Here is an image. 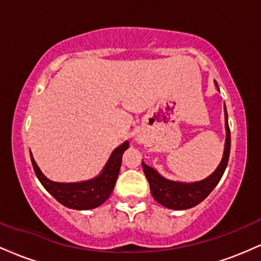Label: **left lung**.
<instances>
[{
  "mask_svg": "<svg viewBox=\"0 0 261 261\" xmlns=\"http://www.w3.org/2000/svg\"><path fill=\"white\" fill-rule=\"evenodd\" d=\"M216 83V82H215ZM218 89V86L216 83ZM224 120H226V142H224V152L221 163L217 169L206 179L195 182L173 181L163 178L158 174L157 170L151 168L142 162L143 172L147 178L149 189L153 199L164 207L172 210H187L199 205L210 195L218 181L222 178L227 164H228L230 151V131L228 126V115H227L226 106H224Z\"/></svg>",
  "mask_w": 261,
  "mask_h": 261,
  "instance_id": "8db88e82",
  "label": "left lung"
}]
</instances>
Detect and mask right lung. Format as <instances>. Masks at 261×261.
Instances as JSON below:
<instances>
[{"instance_id":"right-lung-1","label":"right lung","mask_w":261,"mask_h":261,"mask_svg":"<svg viewBox=\"0 0 261 261\" xmlns=\"http://www.w3.org/2000/svg\"><path fill=\"white\" fill-rule=\"evenodd\" d=\"M127 148L128 142L125 141L118 148L114 149L99 175L91 180L81 182H56L49 180L39 169L32 153L31 158L38 179L60 203L73 210H91L107 201L113 193L121 167L122 153Z\"/></svg>"}]
</instances>
